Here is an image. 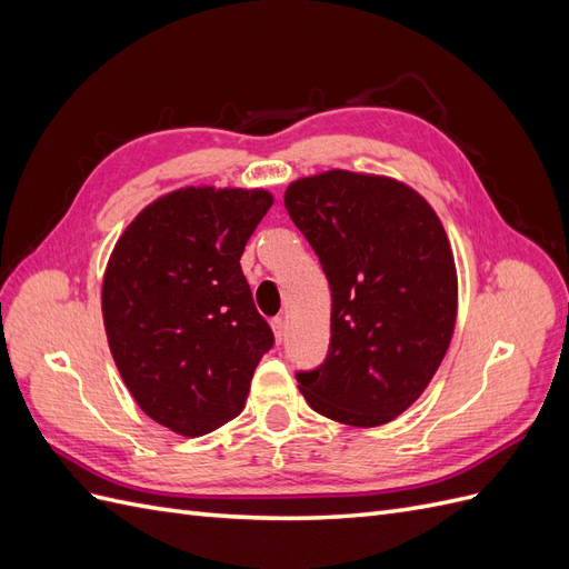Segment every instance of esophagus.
<instances>
[{
	"label": "esophagus",
	"instance_id": "obj_1",
	"mask_svg": "<svg viewBox=\"0 0 569 569\" xmlns=\"http://www.w3.org/2000/svg\"><path fill=\"white\" fill-rule=\"evenodd\" d=\"M270 327H272V335H274V341H278V343H282L284 335H287V325H284V320H282V318H274V320L270 322Z\"/></svg>",
	"mask_w": 569,
	"mask_h": 569
}]
</instances>
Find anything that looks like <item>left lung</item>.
Here are the masks:
<instances>
[{
  "instance_id": "left-lung-1",
  "label": "left lung",
  "mask_w": 569,
  "mask_h": 569,
  "mask_svg": "<svg viewBox=\"0 0 569 569\" xmlns=\"http://www.w3.org/2000/svg\"><path fill=\"white\" fill-rule=\"evenodd\" d=\"M284 206L332 289L330 351L297 375L303 399L335 422L387 425L420 399L453 337L458 274L441 220L412 187L339 168L291 182Z\"/></svg>"
}]
</instances>
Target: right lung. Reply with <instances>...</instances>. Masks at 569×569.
<instances>
[{
  "label": "right lung",
  "instance_id": "obj_1",
  "mask_svg": "<svg viewBox=\"0 0 569 569\" xmlns=\"http://www.w3.org/2000/svg\"><path fill=\"white\" fill-rule=\"evenodd\" d=\"M270 206L266 189L182 187L137 213L111 251L101 313L116 368L137 406L182 437L244 410L274 341L239 266Z\"/></svg>",
  "mask_w": 569,
  "mask_h": 569
}]
</instances>
